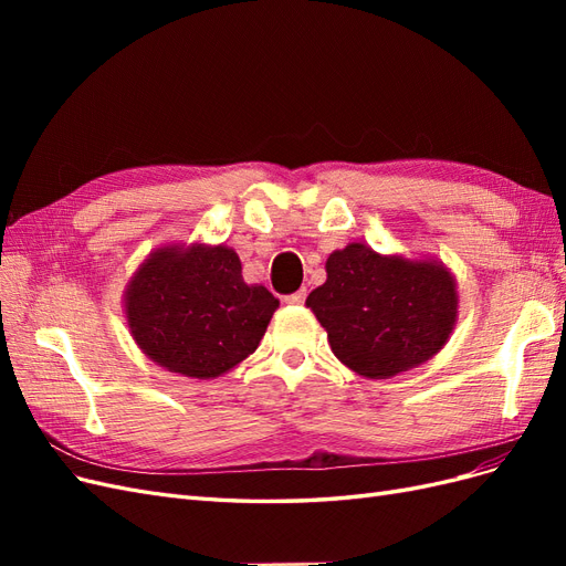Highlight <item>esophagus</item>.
<instances>
[{
  "label": "esophagus",
  "mask_w": 566,
  "mask_h": 566,
  "mask_svg": "<svg viewBox=\"0 0 566 566\" xmlns=\"http://www.w3.org/2000/svg\"><path fill=\"white\" fill-rule=\"evenodd\" d=\"M304 300H306V290H297V293L285 297V304H290V306H302Z\"/></svg>",
  "instance_id": "esophagus-1"
}]
</instances>
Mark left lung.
<instances>
[{
	"label": "left lung",
	"instance_id": "obj_1",
	"mask_svg": "<svg viewBox=\"0 0 566 566\" xmlns=\"http://www.w3.org/2000/svg\"><path fill=\"white\" fill-rule=\"evenodd\" d=\"M323 285L306 306L328 333L333 354L368 380L430 361L458 323V283L439 260L382 254L364 243L331 252Z\"/></svg>",
	"mask_w": 566,
	"mask_h": 566
}]
</instances>
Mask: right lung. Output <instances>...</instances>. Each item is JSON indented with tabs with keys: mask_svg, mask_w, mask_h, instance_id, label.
Segmentation results:
<instances>
[{
	"mask_svg": "<svg viewBox=\"0 0 566 566\" xmlns=\"http://www.w3.org/2000/svg\"><path fill=\"white\" fill-rule=\"evenodd\" d=\"M129 333L153 364L212 380L260 347L279 300L243 281L229 245L165 243L125 285Z\"/></svg>",
	"mask_w": 566,
	"mask_h": 566,
	"instance_id": "obj_1",
	"label": "right lung"
}]
</instances>
